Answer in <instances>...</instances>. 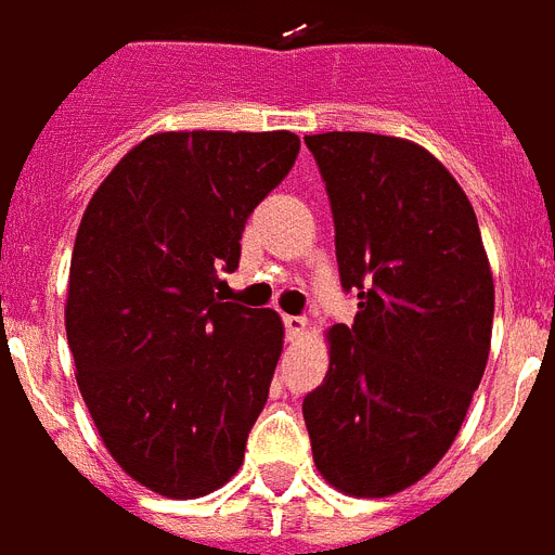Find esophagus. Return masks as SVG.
Wrapping results in <instances>:
<instances>
[{"label":"esophagus","mask_w":555,"mask_h":555,"mask_svg":"<svg viewBox=\"0 0 555 555\" xmlns=\"http://www.w3.org/2000/svg\"><path fill=\"white\" fill-rule=\"evenodd\" d=\"M283 326H286V335H289V338H298L300 332L306 330V318H300V314H286V318H283Z\"/></svg>","instance_id":"obj_1"}]
</instances>
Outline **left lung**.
<instances>
[{
	"instance_id": "obj_1",
	"label": "left lung",
	"mask_w": 555,
	"mask_h": 555,
	"mask_svg": "<svg viewBox=\"0 0 555 555\" xmlns=\"http://www.w3.org/2000/svg\"><path fill=\"white\" fill-rule=\"evenodd\" d=\"M330 194L354 323L330 330V372L304 398L314 464L380 499L424 478L467 415L493 335V274L476 211L421 145L366 131L304 137Z\"/></svg>"
}]
</instances>
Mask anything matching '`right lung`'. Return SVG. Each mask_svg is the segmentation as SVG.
Instances as JSON below:
<instances>
[{"instance_id":"right-lung-1","label":"right lung","mask_w":555,"mask_h":555,"mask_svg":"<svg viewBox=\"0 0 555 555\" xmlns=\"http://www.w3.org/2000/svg\"><path fill=\"white\" fill-rule=\"evenodd\" d=\"M298 152L292 131L154 134L82 215L65 304L79 392L114 461L154 493L197 499L243 464L283 323L217 289Z\"/></svg>"}]
</instances>
